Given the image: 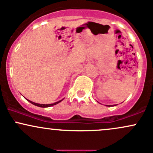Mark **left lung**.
Masks as SVG:
<instances>
[{
    "label": "left lung",
    "instance_id": "obj_1",
    "mask_svg": "<svg viewBox=\"0 0 153 153\" xmlns=\"http://www.w3.org/2000/svg\"><path fill=\"white\" fill-rule=\"evenodd\" d=\"M106 106H108V107H110V105H106Z\"/></svg>",
    "mask_w": 153,
    "mask_h": 153
}]
</instances>
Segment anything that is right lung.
<instances>
[{"label":"right lung","instance_id":"add662e5","mask_svg":"<svg viewBox=\"0 0 153 153\" xmlns=\"http://www.w3.org/2000/svg\"><path fill=\"white\" fill-rule=\"evenodd\" d=\"M27 100L28 102H30V103L33 104V105H36V106L40 107H48L53 106V105H56V104L59 103V102H61L63 100H59V101H58V102H54V103H53V104H49V105H43V104H38V103H36V102H32V101H30V100Z\"/></svg>","mask_w":153,"mask_h":153}]
</instances>
